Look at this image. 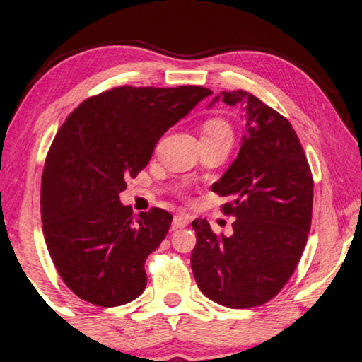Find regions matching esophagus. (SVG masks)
<instances>
[{"instance_id":"34e87169","label":"esophagus","mask_w":362,"mask_h":362,"mask_svg":"<svg viewBox=\"0 0 362 362\" xmlns=\"http://www.w3.org/2000/svg\"><path fill=\"white\" fill-rule=\"evenodd\" d=\"M190 223V216L184 214H177L173 216V228H184Z\"/></svg>"}]
</instances>
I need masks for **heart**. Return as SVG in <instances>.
Returning <instances> with one entry per match:
<instances>
[{"label": "heart", "mask_w": 362, "mask_h": 362, "mask_svg": "<svg viewBox=\"0 0 362 362\" xmlns=\"http://www.w3.org/2000/svg\"><path fill=\"white\" fill-rule=\"evenodd\" d=\"M204 137H218V136H231V127L225 119L211 117L205 120L204 124Z\"/></svg>", "instance_id": "heart-1"}]
</instances>
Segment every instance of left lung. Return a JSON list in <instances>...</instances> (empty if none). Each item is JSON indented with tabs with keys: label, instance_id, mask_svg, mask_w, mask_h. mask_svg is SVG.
<instances>
[{
	"label": "left lung",
	"instance_id": "8db88e82",
	"mask_svg": "<svg viewBox=\"0 0 362 362\" xmlns=\"http://www.w3.org/2000/svg\"><path fill=\"white\" fill-rule=\"evenodd\" d=\"M242 105L247 120L238 157L211 190L231 202L233 235L192 221L197 245L190 263L202 293L221 306L255 308L281 291L306 247L313 215V175L300 139L286 117L247 90L211 100Z\"/></svg>",
	"mask_w": 362,
	"mask_h": 362
}]
</instances>
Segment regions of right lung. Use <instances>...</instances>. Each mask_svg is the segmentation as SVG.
I'll return each instance as SVG.
<instances>
[{"mask_svg": "<svg viewBox=\"0 0 362 362\" xmlns=\"http://www.w3.org/2000/svg\"><path fill=\"white\" fill-rule=\"evenodd\" d=\"M210 94L200 86H122L90 95L61 125L42 172L41 220L52 263L81 300L110 308L144 291V264L172 215L151 209L136 216L119 194L168 127Z\"/></svg>", "mask_w": 362, "mask_h": 362, "instance_id": "obj_1", "label": "right lung"}]
</instances>
